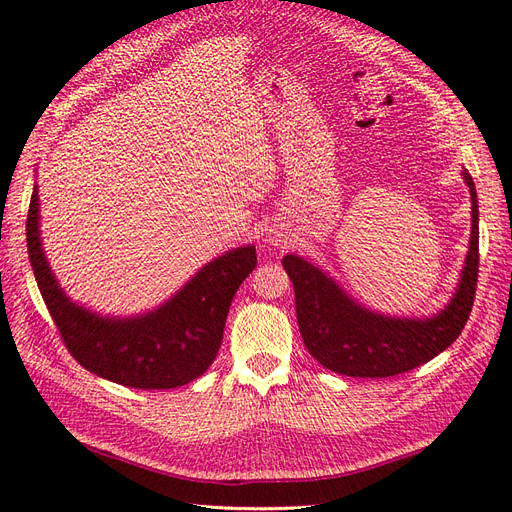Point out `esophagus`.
<instances>
[{"mask_svg": "<svg viewBox=\"0 0 512 512\" xmlns=\"http://www.w3.org/2000/svg\"><path fill=\"white\" fill-rule=\"evenodd\" d=\"M273 241H275V245H282V247H286V245H288V239H284L282 235H277V237H273Z\"/></svg>", "mask_w": 512, "mask_h": 512, "instance_id": "1", "label": "esophagus"}]
</instances>
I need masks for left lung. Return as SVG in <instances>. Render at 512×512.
Instances as JSON below:
<instances>
[{"label":"left lung","mask_w":512,"mask_h":512,"mask_svg":"<svg viewBox=\"0 0 512 512\" xmlns=\"http://www.w3.org/2000/svg\"><path fill=\"white\" fill-rule=\"evenodd\" d=\"M463 179L472 196L470 252L455 297L438 316L401 320L371 314L307 260L284 256L303 344L322 367L352 378H389L431 361L459 337L478 282V198L468 170Z\"/></svg>","instance_id":"1"}]
</instances>
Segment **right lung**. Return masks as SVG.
Returning a JSON list of instances; mask_svg holds the SVG:
<instances>
[{
	"label": "right lung",
	"instance_id": "right-lung-1",
	"mask_svg": "<svg viewBox=\"0 0 512 512\" xmlns=\"http://www.w3.org/2000/svg\"><path fill=\"white\" fill-rule=\"evenodd\" d=\"M38 190L27 211V250L61 342L91 374L132 389H177L203 376L224 337L232 297L256 267L254 245L215 258L173 299L141 318L111 320L74 305L46 265Z\"/></svg>",
	"mask_w": 512,
	"mask_h": 512
}]
</instances>
